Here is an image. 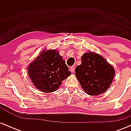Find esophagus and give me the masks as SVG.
<instances>
[{
  "instance_id": "34e87169",
  "label": "esophagus",
  "mask_w": 131,
  "mask_h": 131,
  "mask_svg": "<svg viewBox=\"0 0 131 131\" xmlns=\"http://www.w3.org/2000/svg\"><path fill=\"white\" fill-rule=\"evenodd\" d=\"M70 71L71 72V73H74V67H70Z\"/></svg>"
}]
</instances>
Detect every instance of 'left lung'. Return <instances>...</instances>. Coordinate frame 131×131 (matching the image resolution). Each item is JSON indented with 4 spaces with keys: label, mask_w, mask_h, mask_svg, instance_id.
I'll return each mask as SVG.
<instances>
[{
    "label": "left lung",
    "mask_w": 131,
    "mask_h": 131,
    "mask_svg": "<svg viewBox=\"0 0 131 131\" xmlns=\"http://www.w3.org/2000/svg\"><path fill=\"white\" fill-rule=\"evenodd\" d=\"M75 75L87 94L99 95L110 87L115 70L100 54L88 52L81 57V64L75 69Z\"/></svg>",
    "instance_id": "obj_1"
}]
</instances>
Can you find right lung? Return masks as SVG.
Here are the masks:
<instances>
[{"mask_svg": "<svg viewBox=\"0 0 131 131\" xmlns=\"http://www.w3.org/2000/svg\"><path fill=\"white\" fill-rule=\"evenodd\" d=\"M28 73L34 86L46 93L56 91L71 75L65 61L56 49L42 51L28 65Z\"/></svg>", "mask_w": 131, "mask_h": 131, "instance_id": "right-lung-1", "label": "right lung"}]
</instances>
